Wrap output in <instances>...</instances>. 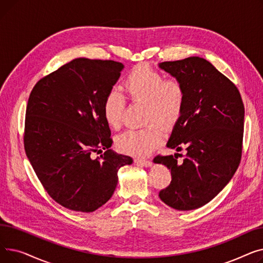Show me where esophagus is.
<instances>
[{
    "label": "esophagus",
    "instance_id": "obj_1",
    "mask_svg": "<svg viewBox=\"0 0 263 263\" xmlns=\"http://www.w3.org/2000/svg\"><path fill=\"white\" fill-rule=\"evenodd\" d=\"M135 162L137 164L142 165V166H145V167H149V166H151V164H153V162L149 161V160H145V159H136Z\"/></svg>",
    "mask_w": 263,
    "mask_h": 263
}]
</instances>
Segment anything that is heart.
<instances>
[{
    "instance_id": "b5f03b06",
    "label": "heart",
    "mask_w": 263,
    "mask_h": 263,
    "mask_svg": "<svg viewBox=\"0 0 263 263\" xmlns=\"http://www.w3.org/2000/svg\"><path fill=\"white\" fill-rule=\"evenodd\" d=\"M122 89L133 103L144 104V121L157 122L164 128L173 127L180 118L185 103V88L180 80L165 79L147 64L135 66L122 82ZM124 109L123 97L115 89L109 90L102 104V115L107 126L118 129ZM157 123L140 130H128L116 139L121 153L145 157L163 141L162 129Z\"/></svg>"
}]
</instances>
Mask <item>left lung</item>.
Listing matches in <instances>:
<instances>
[{
    "label": "left lung",
    "instance_id": "left-lung-1",
    "mask_svg": "<svg viewBox=\"0 0 263 263\" xmlns=\"http://www.w3.org/2000/svg\"><path fill=\"white\" fill-rule=\"evenodd\" d=\"M161 69L180 80L185 103L167 147L185 150L157 156L172 174L171 184L160 191L161 200L180 211L198 209L212 200L231 180L242 157L244 104L239 89L206 60L191 57L163 62Z\"/></svg>",
    "mask_w": 263,
    "mask_h": 263
}]
</instances>
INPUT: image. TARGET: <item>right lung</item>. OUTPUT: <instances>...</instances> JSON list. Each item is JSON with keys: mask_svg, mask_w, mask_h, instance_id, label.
I'll list each match as a JSON object with an SVG mask.
<instances>
[{"mask_svg": "<svg viewBox=\"0 0 263 263\" xmlns=\"http://www.w3.org/2000/svg\"><path fill=\"white\" fill-rule=\"evenodd\" d=\"M123 65L76 59L40 79L27 101L24 149L39 181L52 199L78 212H92L110 197L117 172L132 164L118 155L102 115L106 93ZM106 149L101 160L92 152Z\"/></svg>", "mask_w": 263, "mask_h": 263, "instance_id": "1", "label": "right lung"}]
</instances>
